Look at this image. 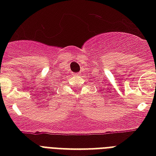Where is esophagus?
<instances>
[{"label": "esophagus", "instance_id": "34e87169", "mask_svg": "<svg viewBox=\"0 0 156 156\" xmlns=\"http://www.w3.org/2000/svg\"><path fill=\"white\" fill-rule=\"evenodd\" d=\"M80 75V73H73V76H79Z\"/></svg>", "mask_w": 156, "mask_h": 156}]
</instances>
